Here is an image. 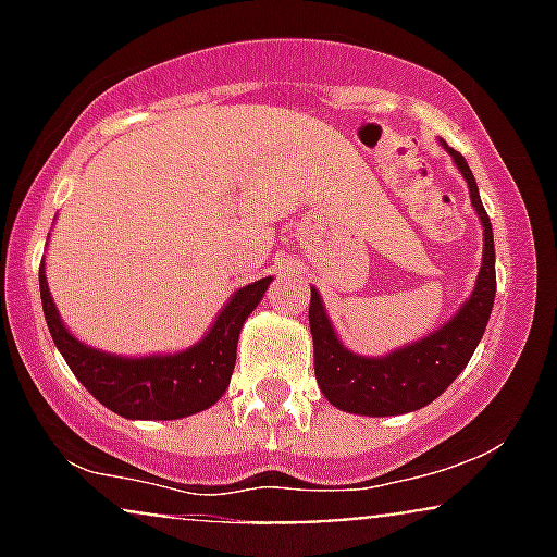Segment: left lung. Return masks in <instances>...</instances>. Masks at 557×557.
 Segmentation results:
<instances>
[{
  "mask_svg": "<svg viewBox=\"0 0 557 557\" xmlns=\"http://www.w3.org/2000/svg\"><path fill=\"white\" fill-rule=\"evenodd\" d=\"M447 149V146H445ZM450 151L453 162L469 183L471 203L484 227V261L476 287L463 309L445 327L424 341L395 350L385 359H363L345 350L324 314L322 298L311 290L309 327L314 337V372L324 398L332 406L361 417H395V413L417 411L432 403L445 387L461 374L469 363L476 343L482 341L484 327L495 304V240H492L490 216L484 212L474 175L458 151Z\"/></svg>",
  "mask_w": 557,
  "mask_h": 557,
  "instance_id": "1",
  "label": "left lung"
}]
</instances>
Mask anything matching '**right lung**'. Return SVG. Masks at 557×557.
Segmentation results:
<instances>
[{"instance_id":"obj_1","label":"right lung","mask_w":557,"mask_h":557,"mask_svg":"<svg viewBox=\"0 0 557 557\" xmlns=\"http://www.w3.org/2000/svg\"><path fill=\"white\" fill-rule=\"evenodd\" d=\"M272 277L240 287L216 317L214 327L201 343L175 356L120 359L88 348L60 322L49 296L44 264L38 270L44 317L67 367L101 406L125 419H183L214 406L225 395L235 369V350L243 322L259 306Z\"/></svg>"}]
</instances>
